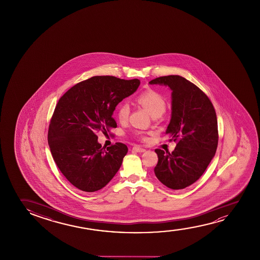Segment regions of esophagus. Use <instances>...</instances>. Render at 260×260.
I'll return each instance as SVG.
<instances>
[{"label": "esophagus", "mask_w": 260, "mask_h": 260, "mask_svg": "<svg viewBox=\"0 0 260 260\" xmlns=\"http://www.w3.org/2000/svg\"><path fill=\"white\" fill-rule=\"evenodd\" d=\"M132 149L134 150V151H136V152H138V153H143V152H145V151H146L145 148L140 147V146H133V148H132Z\"/></svg>", "instance_id": "esophagus-1"}]
</instances>
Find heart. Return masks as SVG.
I'll use <instances>...</instances> for the list:
<instances>
[{"label": "heart", "instance_id": "b5f03b06", "mask_svg": "<svg viewBox=\"0 0 260 260\" xmlns=\"http://www.w3.org/2000/svg\"><path fill=\"white\" fill-rule=\"evenodd\" d=\"M138 102L145 107L153 117H159L166 110V101L160 93L153 89H148L141 93L138 96ZM131 113V107L127 101L119 104L116 110V115L119 121H125ZM138 134H140L138 132Z\"/></svg>", "mask_w": 260, "mask_h": 260}]
</instances>
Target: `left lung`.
<instances>
[{"label": "left lung", "instance_id": "8db88e82", "mask_svg": "<svg viewBox=\"0 0 260 260\" xmlns=\"http://www.w3.org/2000/svg\"><path fill=\"white\" fill-rule=\"evenodd\" d=\"M150 84L168 85L172 90V113L166 134L177 142L174 151L155 149L157 178L173 190L197 181L212 160L218 143L216 111L206 94L179 75L153 79Z\"/></svg>", "mask_w": 260, "mask_h": 260}]
</instances>
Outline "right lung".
<instances>
[{
    "mask_svg": "<svg viewBox=\"0 0 260 260\" xmlns=\"http://www.w3.org/2000/svg\"><path fill=\"white\" fill-rule=\"evenodd\" d=\"M139 79L93 76L78 82L61 96L50 119L48 142L59 171L75 187L95 192L119 171L128 147L122 143L102 147L98 132L117 123L115 107L139 88Z\"/></svg>",
    "mask_w": 260,
    "mask_h": 260,
    "instance_id": "add662e5",
    "label": "right lung"
}]
</instances>
